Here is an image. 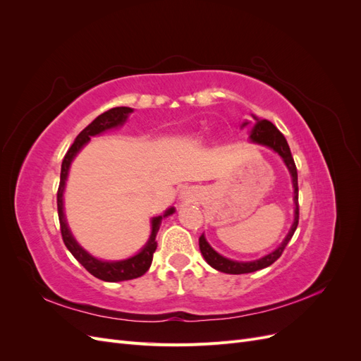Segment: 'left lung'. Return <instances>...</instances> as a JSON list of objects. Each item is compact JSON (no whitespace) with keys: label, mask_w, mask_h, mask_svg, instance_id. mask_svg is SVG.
<instances>
[{"label":"left lung","mask_w":361,"mask_h":361,"mask_svg":"<svg viewBox=\"0 0 361 361\" xmlns=\"http://www.w3.org/2000/svg\"><path fill=\"white\" fill-rule=\"evenodd\" d=\"M253 118L256 120V123L251 129L250 133V140L253 141L256 145H262L267 146L269 149H272L276 154L280 155V158L285 162V166L288 167L290 178H292V187H293V203H295V211H293V223L290 226V231L286 235V238L283 239V243L274 250L271 251L269 255L260 257L257 260H250V262H238V260H232L227 259L224 256H221L220 253L209 245V243L206 241L204 235H202L199 238V245H200V251L202 256L204 257V260L209 264L214 269L226 272V274H248V272H255L259 269H264L269 265L274 264V262L281 256L283 250L288 245V243L290 241V238L293 236L295 231H297L298 226V218H300V206H298V173H297V167H295V162L290 154V149L286 138L283 137V134L280 130L272 125L269 120L265 118H257L256 116H253ZM248 122H244L241 128L247 126Z\"/></svg>","instance_id":"8db88e82"}]
</instances>
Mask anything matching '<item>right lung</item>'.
Returning a JSON list of instances; mask_svg holds the SVG:
<instances>
[{
    "label": "right lung",
    "mask_w": 361,
    "mask_h": 361,
    "mask_svg": "<svg viewBox=\"0 0 361 361\" xmlns=\"http://www.w3.org/2000/svg\"><path fill=\"white\" fill-rule=\"evenodd\" d=\"M134 110L129 106H116L97 116L93 122L84 128L78 137L75 138L73 145L68 150V154L64 155V159L61 162V173H60V185L57 191V209H59V220H60V228L63 243L68 247V250L72 253V256L80 262V264L90 272L96 279L104 281H123V280H133L137 277H141L146 274L147 269L152 265V259H154V253L157 250V233L159 231V226L162 218H166L171 214H174V207H169V209L162 215L152 218V232L149 236V241L146 245L141 248L137 255L130 256L123 260H101L94 256H92L89 251H85L76 239L73 238L71 228L68 226L66 216H64V207H63V192L66 188V180L71 164L73 158L80 154V150L89 143L90 138L94 135H99L108 129H114L118 126H123L128 120V116Z\"/></svg>",
    "instance_id": "obj_1"
}]
</instances>
